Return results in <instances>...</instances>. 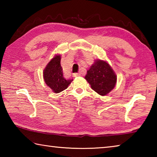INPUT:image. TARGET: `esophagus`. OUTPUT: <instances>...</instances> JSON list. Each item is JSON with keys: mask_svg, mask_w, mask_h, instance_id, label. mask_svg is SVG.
<instances>
[{"mask_svg": "<svg viewBox=\"0 0 157 157\" xmlns=\"http://www.w3.org/2000/svg\"><path fill=\"white\" fill-rule=\"evenodd\" d=\"M80 75H81L80 73H73V77H75V78H77V77H79V76H80Z\"/></svg>", "mask_w": 157, "mask_h": 157, "instance_id": "1", "label": "esophagus"}]
</instances>
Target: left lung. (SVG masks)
Masks as SVG:
<instances>
[{
	"label": "left lung",
	"instance_id": "left-lung-1",
	"mask_svg": "<svg viewBox=\"0 0 157 157\" xmlns=\"http://www.w3.org/2000/svg\"><path fill=\"white\" fill-rule=\"evenodd\" d=\"M85 79L93 90L101 95H105L114 88L117 78L108 63L98 60L87 71Z\"/></svg>",
	"mask_w": 157,
	"mask_h": 157
}]
</instances>
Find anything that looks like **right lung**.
<instances>
[{
	"instance_id": "1",
	"label": "right lung",
	"mask_w": 157,
	"mask_h": 157,
	"mask_svg": "<svg viewBox=\"0 0 157 157\" xmlns=\"http://www.w3.org/2000/svg\"><path fill=\"white\" fill-rule=\"evenodd\" d=\"M60 62V55H56L48 63L44 71L45 82L55 93H60L65 90L73 80L63 78Z\"/></svg>"
}]
</instances>
